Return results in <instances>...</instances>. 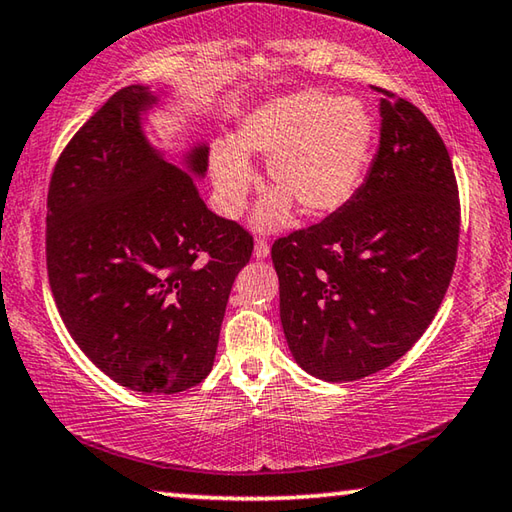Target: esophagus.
I'll list each match as a JSON object with an SVG mask.
<instances>
[{
  "label": "esophagus",
  "instance_id": "esophagus-1",
  "mask_svg": "<svg viewBox=\"0 0 512 512\" xmlns=\"http://www.w3.org/2000/svg\"><path fill=\"white\" fill-rule=\"evenodd\" d=\"M255 257L257 259H266L268 257V253H271V246H268V241H264V239H257L255 241Z\"/></svg>",
  "mask_w": 512,
  "mask_h": 512
}]
</instances>
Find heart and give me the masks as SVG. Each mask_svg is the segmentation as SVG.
<instances>
[{"instance_id":"obj_1","label":"heart","mask_w":512,"mask_h":512,"mask_svg":"<svg viewBox=\"0 0 512 512\" xmlns=\"http://www.w3.org/2000/svg\"><path fill=\"white\" fill-rule=\"evenodd\" d=\"M372 140L375 126L359 99L300 90L268 101L241 121L237 146H212L210 171L219 207L228 216L244 207L255 180L246 155H262L277 189L257 207L259 228L289 223L293 203L307 216L332 214L357 194Z\"/></svg>"}]
</instances>
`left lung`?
Here are the masks:
<instances>
[{"mask_svg":"<svg viewBox=\"0 0 512 512\" xmlns=\"http://www.w3.org/2000/svg\"><path fill=\"white\" fill-rule=\"evenodd\" d=\"M379 149L350 203L271 248L280 318L302 370L354 381L424 334L452 280L461 203L431 121L379 90Z\"/></svg>","mask_w":512,"mask_h":512,"instance_id":"1","label":"left lung"}]
</instances>
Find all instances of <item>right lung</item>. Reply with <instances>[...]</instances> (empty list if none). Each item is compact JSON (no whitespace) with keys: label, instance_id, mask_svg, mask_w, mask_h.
Segmentation results:
<instances>
[{"label":"right lung","instance_id":"right-lung-1","mask_svg":"<svg viewBox=\"0 0 512 512\" xmlns=\"http://www.w3.org/2000/svg\"><path fill=\"white\" fill-rule=\"evenodd\" d=\"M155 103L149 85L121 88L60 153L47 273L60 318L94 366L131 391L173 395L210 375L253 237L198 194L205 144L176 164L149 142L144 115Z\"/></svg>","mask_w":512,"mask_h":512}]
</instances>
